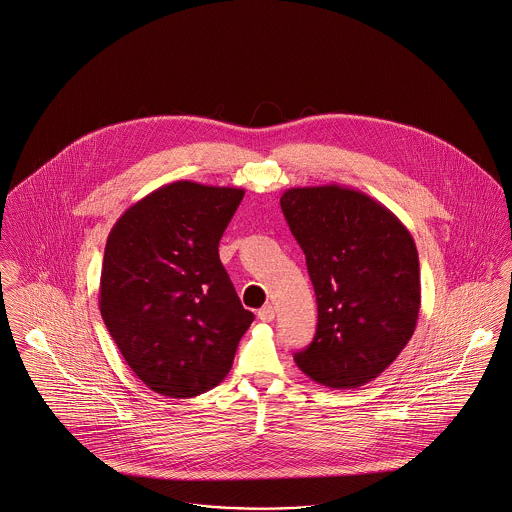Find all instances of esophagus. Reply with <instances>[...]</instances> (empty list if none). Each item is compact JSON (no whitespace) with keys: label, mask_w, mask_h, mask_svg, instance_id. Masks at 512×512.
<instances>
[{"label":"esophagus","mask_w":512,"mask_h":512,"mask_svg":"<svg viewBox=\"0 0 512 512\" xmlns=\"http://www.w3.org/2000/svg\"><path fill=\"white\" fill-rule=\"evenodd\" d=\"M257 317L261 318L263 322H272L274 320V307L272 305H265L257 311Z\"/></svg>","instance_id":"1"}]
</instances>
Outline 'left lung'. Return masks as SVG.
Returning a JSON list of instances; mask_svg holds the SVG:
<instances>
[{
    "label": "left lung",
    "mask_w": 512,
    "mask_h": 512,
    "mask_svg": "<svg viewBox=\"0 0 512 512\" xmlns=\"http://www.w3.org/2000/svg\"><path fill=\"white\" fill-rule=\"evenodd\" d=\"M305 253L317 334L295 365L328 388L378 378L409 343L420 311V267L407 226L353 188H290L280 197Z\"/></svg>",
    "instance_id": "left-lung-1"
}]
</instances>
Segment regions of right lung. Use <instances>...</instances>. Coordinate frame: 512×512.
I'll return each instance as SVG.
<instances>
[{
    "mask_svg": "<svg viewBox=\"0 0 512 512\" xmlns=\"http://www.w3.org/2000/svg\"><path fill=\"white\" fill-rule=\"evenodd\" d=\"M242 188L178 180L130 205L109 232L99 311L149 390L186 399L219 386L253 322L219 257Z\"/></svg>",
    "mask_w": 512,
    "mask_h": 512,
    "instance_id": "obj_1",
    "label": "right lung"
}]
</instances>
